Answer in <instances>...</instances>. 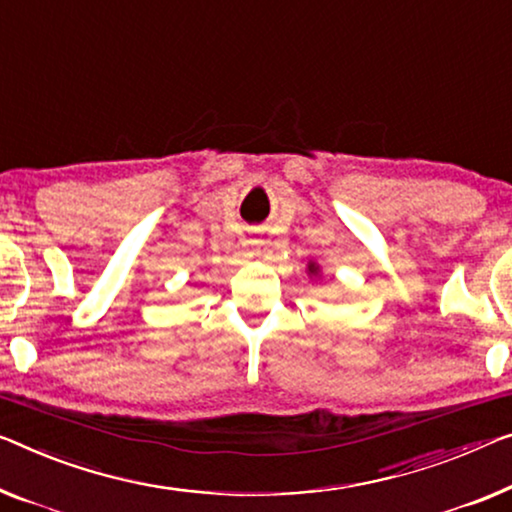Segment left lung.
<instances>
[{"label":"left lung","mask_w":512,"mask_h":512,"mask_svg":"<svg viewBox=\"0 0 512 512\" xmlns=\"http://www.w3.org/2000/svg\"><path fill=\"white\" fill-rule=\"evenodd\" d=\"M308 273H310V276H319V266L315 262H310L308 264Z\"/></svg>","instance_id":"8db88e82"}]
</instances>
